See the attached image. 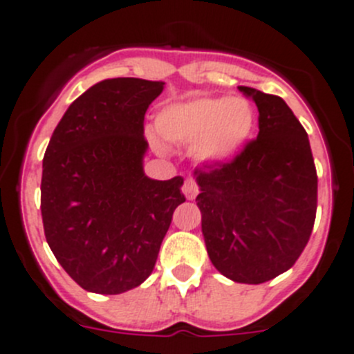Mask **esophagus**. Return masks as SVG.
I'll return each mask as SVG.
<instances>
[{
	"label": "esophagus",
	"mask_w": 354,
	"mask_h": 354,
	"mask_svg": "<svg viewBox=\"0 0 354 354\" xmlns=\"http://www.w3.org/2000/svg\"><path fill=\"white\" fill-rule=\"evenodd\" d=\"M183 193L186 194L187 200H194L196 194H198V184L194 183V179H186V183L183 186Z\"/></svg>",
	"instance_id": "esophagus-1"
}]
</instances>
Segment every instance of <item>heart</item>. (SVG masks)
I'll return each instance as SVG.
<instances>
[{"label":"heart","instance_id":"b5f03b06","mask_svg":"<svg viewBox=\"0 0 354 354\" xmlns=\"http://www.w3.org/2000/svg\"><path fill=\"white\" fill-rule=\"evenodd\" d=\"M256 112L245 98H194L171 103L156 115V131L168 144L193 145V154L205 165L232 161L251 138ZM161 151V144L152 138Z\"/></svg>","mask_w":354,"mask_h":354}]
</instances>
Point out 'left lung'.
<instances>
[{
  "instance_id": "8db88e82",
  "label": "left lung",
  "mask_w": 354,
  "mask_h": 354,
  "mask_svg": "<svg viewBox=\"0 0 354 354\" xmlns=\"http://www.w3.org/2000/svg\"><path fill=\"white\" fill-rule=\"evenodd\" d=\"M239 89L256 103L259 133L230 163L194 170L196 205L214 267L261 284L290 270L316 219L317 175L309 138L283 98Z\"/></svg>"
}]
</instances>
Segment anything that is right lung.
<instances>
[{
	"label": "right lung",
	"instance_id": "obj_1",
	"mask_svg": "<svg viewBox=\"0 0 354 354\" xmlns=\"http://www.w3.org/2000/svg\"><path fill=\"white\" fill-rule=\"evenodd\" d=\"M165 82L119 77L68 106L41 171L45 239L61 267L91 293L119 295L151 275L174 210L186 202L180 175L144 171V118Z\"/></svg>",
	"mask_w": 354,
	"mask_h": 354
}]
</instances>
